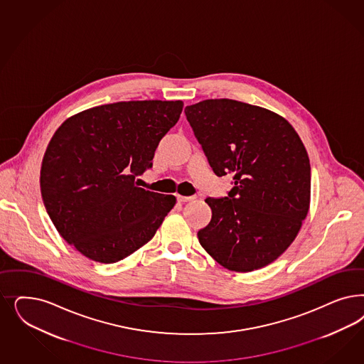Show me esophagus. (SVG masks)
<instances>
[{
  "mask_svg": "<svg viewBox=\"0 0 364 364\" xmlns=\"http://www.w3.org/2000/svg\"><path fill=\"white\" fill-rule=\"evenodd\" d=\"M176 200H178V202H191V200H196V197H183V196H176Z\"/></svg>",
  "mask_w": 364,
  "mask_h": 364,
  "instance_id": "1",
  "label": "esophagus"
}]
</instances>
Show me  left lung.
Here are the masks:
<instances>
[{"instance_id": "obj_1", "label": "left lung", "mask_w": 364, "mask_h": 364, "mask_svg": "<svg viewBox=\"0 0 364 364\" xmlns=\"http://www.w3.org/2000/svg\"><path fill=\"white\" fill-rule=\"evenodd\" d=\"M214 174L233 176L223 198H206L209 225L202 247L223 268L259 269L294 242L309 210L311 164L304 144L284 117L232 99L185 108Z\"/></svg>"}]
</instances>
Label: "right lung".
Instances as JSON below:
<instances>
[{
    "mask_svg": "<svg viewBox=\"0 0 364 364\" xmlns=\"http://www.w3.org/2000/svg\"><path fill=\"white\" fill-rule=\"evenodd\" d=\"M183 103L117 102L68 117L48 144L41 196L60 235L82 256L112 264L147 244L176 205L139 188Z\"/></svg>",
    "mask_w": 364,
    "mask_h": 364,
    "instance_id": "obj_1",
    "label": "right lung"
}]
</instances>
